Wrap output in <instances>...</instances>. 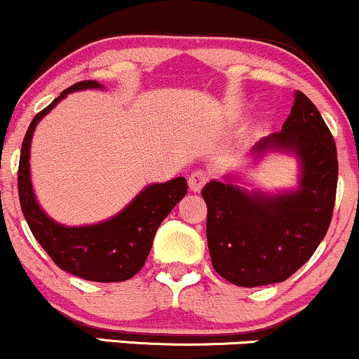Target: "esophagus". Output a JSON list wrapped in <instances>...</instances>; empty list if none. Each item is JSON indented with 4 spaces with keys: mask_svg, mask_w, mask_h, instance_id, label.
<instances>
[{
    "mask_svg": "<svg viewBox=\"0 0 359 359\" xmlns=\"http://www.w3.org/2000/svg\"><path fill=\"white\" fill-rule=\"evenodd\" d=\"M208 178V172L205 171V169H195V171H191L190 178H188V183H190V190L191 191H200L201 188L205 187V183H207Z\"/></svg>",
    "mask_w": 359,
    "mask_h": 359,
    "instance_id": "obj_1",
    "label": "esophagus"
}]
</instances>
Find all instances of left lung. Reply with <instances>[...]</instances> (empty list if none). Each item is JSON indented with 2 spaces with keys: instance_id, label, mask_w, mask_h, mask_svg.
<instances>
[{
  "instance_id": "left-lung-1",
  "label": "left lung",
  "mask_w": 359,
  "mask_h": 359,
  "mask_svg": "<svg viewBox=\"0 0 359 359\" xmlns=\"http://www.w3.org/2000/svg\"><path fill=\"white\" fill-rule=\"evenodd\" d=\"M271 149L299 156L297 191L268 196L222 181H210L201 190L212 266L237 287L285 281L307 263L331 225L336 142L316 104L302 91L295 93L281 130L257 142L252 152L261 156Z\"/></svg>"
}]
</instances>
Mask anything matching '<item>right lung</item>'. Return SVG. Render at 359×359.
I'll return each mask as SVG.
<instances>
[{"label": "right lung", "mask_w": 359, "mask_h": 359, "mask_svg": "<svg viewBox=\"0 0 359 359\" xmlns=\"http://www.w3.org/2000/svg\"><path fill=\"white\" fill-rule=\"evenodd\" d=\"M86 88L102 90L103 86L91 79L72 84L32 120L23 139L18 164L20 205L37 243L60 269L88 281H126L142 269L151 252L156 231L175 205L187 195L188 184L184 178L151 184L118 215L103 224L66 227L49 219L39 207L32 190L28 163L30 140L40 118L49 114L64 96H67V93Z\"/></svg>", "instance_id": "add662e5"}]
</instances>
